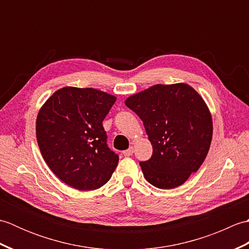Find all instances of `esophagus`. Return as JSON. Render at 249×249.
<instances>
[{
    "instance_id": "1",
    "label": "esophagus",
    "mask_w": 249,
    "mask_h": 249,
    "mask_svg": "<svg viewBox=\"0 0 249 249\" xmlns=\"http://www.w3.org/2000/svg\"><path fill=\"white\" fill-rule=\"evenodd\" d=\"M123 154H124V156H131L134 154V147L130 146L128 150H126V151L123 152Z\"/></svg>"
}]
</instances>
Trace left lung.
<instances>
[{"label": "left lung", "mask_w": 249, "mask_h": 249, "mask_svg": "<svg viewBox=\"0 0 249 249\" xmlns=\"http://www.w3.org/2000/svg\"><path fill=\"white\" fill-rule=\"evenodd\" d=\"M125 105L143 122L153 146L141 161L153 186L176 188L202 165L213 134L212 116L202 97L185 83L156 84L126 99Z\"/></svg>", "instance_id": "1"}]
</instances>
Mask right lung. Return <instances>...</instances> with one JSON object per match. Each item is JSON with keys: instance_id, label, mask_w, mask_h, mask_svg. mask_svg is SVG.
<instances>
[{"instance_id": "right-lung-1", "label": "right lung", "mask_w": 249, "mask_h": 249, "mask_svg": "<svg viewBox=\"0 0 249 249\" xmlns=\"http://www.w3.org/2000/svg\"><path fill=\"white\" fill-rule=\"evenodd\" d=\"M116 98L92 88L57 89L41 107L36 138L47 165L61 181L79 190L107 183L119 155L107 144L103 121Z\"/></svg>"}]
</instances>
